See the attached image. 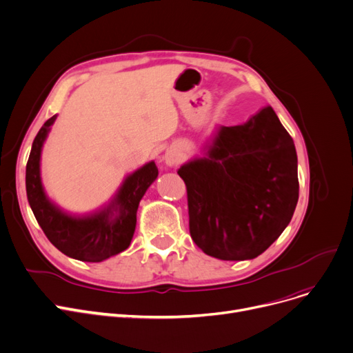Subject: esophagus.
Segmentation results:
<instances>
[{
    "label": "esophagus",
    "mask_w": 353,
    "mask_h": 353,
    "mask_svg": "<svg viewBox=\"0 0 353 353\" xmlns=\"http://www.w3.org/2000/svg\"><path fill=\"white\" fill-rule=\"evenodd\" d=\"M163 161L168 165V167H176L181 161V154L175 148H170V150H167V152H165Z\"/></svg>",
    "instance_id": "esophagus-1"
}]
</instances>
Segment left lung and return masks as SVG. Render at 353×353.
<instances>
[{
    "label": "left lung",
    "mask_w": 353,
    "mask_h": 353,
    "mask_svg": "<svg viewBox=\"0 0 353 353\" xmlns=\"http://www.w3.org/2000/svg\"><path fill=\"white\" fill-rule=\"evenodd\" d=\"M188 194L190 232L222 261L254 259L291 222L299 198L298 157L272 107L219 127L205 157L178 170Z\"/></svg>",
    "instance_id": "obj_1"
}]
</instances>
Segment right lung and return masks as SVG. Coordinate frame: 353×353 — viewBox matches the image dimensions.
Segmentation results:
<instances>
[{
	"label": "right lung",
	"mask_w": 353,
	"mask_h": 353,
	"mask_svg": "<svg viewBox=\"0 0 353 353\" xmlns=\"http://www.w3.org/2000/svg\"><path fill=\"white\" fill-rule=\"evenodd\" d=\"M57 115L38 131L26 171V188L34 216L50 242L64 255L84 261L101 262L130 246L137 211L142 196L158 176L154 161L130 174L112 199L102 208L87 215H71L62 211L46 194L41 181V152Z\"/></svg>",
	"instance_id": "add662e5"
}]
</instances>
